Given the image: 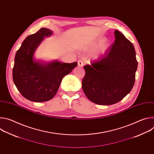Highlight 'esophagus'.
<instances>
[{"label":"esophagus","mask_w":154,"mask_h":154,"mask_svg":"<svg viewBox=\"0 0 154 154\" xmlns=\"http://www.w3.org/2000/svg\"><path fill=\"white\" fill-rule=\"evenodd\" d=\"M78 66L79 67H83V63L82 60H79L78 61Z\"/></svg>","instance_id":"34e87169"}]
</instances>
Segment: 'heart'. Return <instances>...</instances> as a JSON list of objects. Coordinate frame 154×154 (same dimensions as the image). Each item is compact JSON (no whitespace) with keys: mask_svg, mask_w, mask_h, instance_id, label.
<instances>
[{"mask_svg":"<svg viewBox=\"0 0 154 154\" xmlns=\"http://www.w3.org/2000/svg\"><path fill=\"white\" fill-rule=\"evenodd\" d=\"M108 47V44L106 42H105L104 43H103L100 48V49L99 51V54L97 55V57H98L100 55L103 54L105 52V51L107 49Z\"/></svg>","mask_w":154,"mask_h":154,"instance_id":"1","label":"heart"}]
</instances>
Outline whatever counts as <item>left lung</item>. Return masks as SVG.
<instances>
[{
    "label": "left lung",
    "instance_id": "left-lung-1",
    "mask_svg": "<svg viewBox=\"0 0 154 154\" xmlns=\"http://www.w3.org/2000/svg\"><path fill=\"white\" fill-rule=\"evenodd\" d=\"M115 36L114 43L103 56L84 66L82 89L88 99L98 105L119 102L131 91L135 81L138 61L134 46L116 30Z\"/></svg>",
    "mask_w": 154,
    "mask_h": 154
}]
</instances>
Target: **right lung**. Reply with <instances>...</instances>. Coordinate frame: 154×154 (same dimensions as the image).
Returning a JSON list of instances; mask_svg holds the SVG:
<instances>
[{"label": "right lung", "mask_w": 154, "mask_h": 154, "mask_svg": "<svg viewBox=\"0 0 154 154\" xmlns=\"http://www.w3.org/2000/svg\"><path fill=\"white\" fill-rule=\"evenodd\" d=\"M52 31L41 28L28 36L17 50L13 69V79L17 89L26 99L36 102L52 99L57 94L63 78L77 66V63H61L57 60L42 63L34 59L36 49Z\"/></svg>", "instance_id": "1"}]
</instances>
